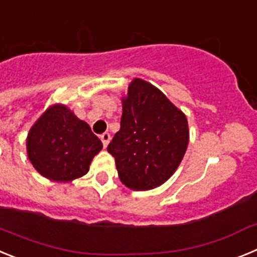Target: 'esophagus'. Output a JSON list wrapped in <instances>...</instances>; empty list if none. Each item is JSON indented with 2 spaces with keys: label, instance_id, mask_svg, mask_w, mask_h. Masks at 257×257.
<instances>
[{
  "label": "esophagus",
  "instance_id": "esophagus-1",
  "mask_svg": "<svg viewBox=\"0 0 257 257\" xmlns=\"http://www.w3.org/2000/svg\"><path fill=\"white\" fill-rule=\"evenodd\" d=\"M100 140H101V143H103L104 148H106V145H108L109 142H110V135H109L108 133L101 134V135H100Z\"/></svg>",
  "mask_w": 257,
  "mask_h": 257
}]
</instances>
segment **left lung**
I'll use <instances>...</instances> for the list:
<instances>
[{
  "instance_id": "left-lung-1",
  "label": "left lung",
  "mask_w": 257,
  "mask_h": 257,
  "mask_svg": "<svg viewBox=\"0 0 257 257\" xmlns=\"http://www.w3.org/2000/svg\"><path fill=\"white\" fill-rule=\"evenodd\" d=\"M121 128L108 145L118 176L133 190L160 187L176 171L188 143L187 117L157 87L135 78L122 100Z\"/></svg>"
}]
</instances>
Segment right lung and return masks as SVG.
Here are the masks:
<instances>
[{"mask_svg":"<svg viewBox=\"0 0 257 257\" xmlns=\"http://www.w3.org/2000/svg\"><path fill=\"white\" fill-rule=\"evenodd\" d=\"M103 148L86 122L64 105H52L29 130L27 152L33 167L54 181H72L87 174Z\"/></svg>","mask_w":257,"mask_h":257,"instance_id":"add662e5","label":"right lung"}]
</instances>
